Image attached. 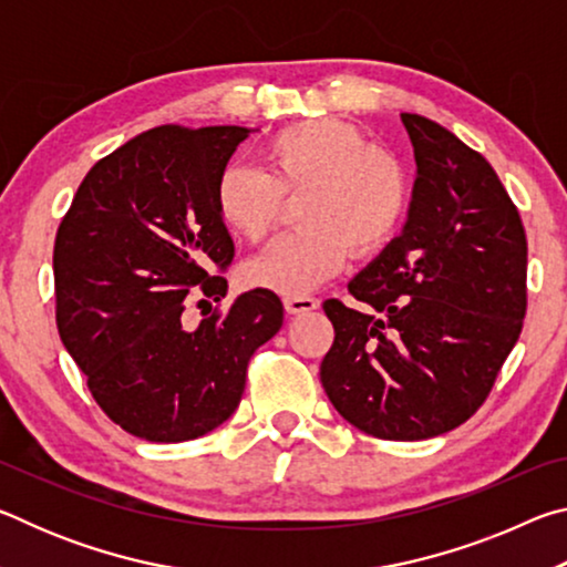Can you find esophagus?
<instances>
[{"instance_id": "34e87169", "label": "esophagus", "mask_w": 567, "mask_h": 567, "mask_svg": "<svg viewBox=\"0 0 567 567\" xmlns=\"http://www.w3.org/2000/svg\"><path fill=\"white\" fill-rule=\"evenodd\" d=\"M285 312L287 315H305V312H312L318 310V300L315 297H305V295H287L285 297Z\"/></svg>"}]
</instances>
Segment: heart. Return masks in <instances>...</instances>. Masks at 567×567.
<instances>
[{"label": "heart", "instance_id": "b5f03b06", "mask_svg": "<svg viewBox=\"0 0 567 567\" xmlns=\"http://www.w3.org/2000/svg\"><path fill=\"white\" fill-rule=\"evenodd\" d=\"M262 169L229 165L215 185L223 225L260 245L280 223L282 199L300 197L295 235L243 267L247 285L300 295L322 285L352 255L385 247L405 219L410 177L392 152L338 120H307L275 132L260 150Z\"/></svg>", "mask_w": 567, "mask_h": 567}]
</instances>
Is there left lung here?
<instances>
[{
  "instance_id": "8db88e82",
  "label": "left lung",
  "mask_w": 567,
  "mask_h": 567,
  "mask_svg": "<svg viewBox=\"0 0 567 567\" xmlns=\"http://www.w3.org/2000/svg\"><path fill=\"white\" fill-rule=\"evenodd\" d=\"M417 179L402 235L328 300L320 380L340 415L380 440H427L483 405L523 330L527 239L480 152L402 112Z\"/></svg>"
}]
</instances>
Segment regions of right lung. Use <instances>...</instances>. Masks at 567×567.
I'll return each mask as SVG.
<instances>
[{
    "label": "right lung",
    "instance_id": "add662e5",
    "mask_svg": "<svg viewBox=\"0 0 567 567\" xmlns=\"http://www.w3.org/2000/svg\"><path fill=\"white\" fill-rule=\"evenodd\" d=\"M247 134L235 124L142 132L87 172L56 229L60 338L107 417L150 443L223 425L249 358L282 328L280 297L262 287L182 328L189 302L227 292L235 245L215 185Z\"/></svg>",
    "mask_w": 567,
    "mask_h": 567
}]
</instances>
